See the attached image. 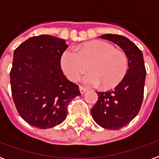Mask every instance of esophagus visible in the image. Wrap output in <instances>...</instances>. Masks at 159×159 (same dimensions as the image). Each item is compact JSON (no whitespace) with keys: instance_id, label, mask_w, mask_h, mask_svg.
<instances>
[{"instance_id":"obj_1","label":"esophagus","mask_w":159,"mask_h":159,"mask_svg":"<svg viewBox=\"0 0 159 159\" xmlns=\"http://www.w3.org/2000/svg\"><path fill=\"white\" fill-rule=\"evenodd\" d=\"M79 89H80V92H81V93H82V94H83V93H85V92L87 91L86 89H84V88H83V87H81V86L79 87Z\"/></svg>"}]
</instances>
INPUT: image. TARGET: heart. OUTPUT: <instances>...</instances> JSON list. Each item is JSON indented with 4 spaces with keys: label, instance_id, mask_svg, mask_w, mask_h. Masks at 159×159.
I'll return each mask as SVG.
<instances>
[{
    "label": "heart",
    "instance_id": "1",
    "mask_svg": "<svg viewBox=\"0 0 159 159\" xmlns=\"http://www.w3.org/2000/svg\"><path fill=\"white\" fill-rule=\"evenodd\" d=\"M60 65L63 71L70 81H76L86 69L89 72L82 77L86 86L105 89L117 86L126 76L129 59L122 51L105 41H93L78 47L76 50L68 48L62 53Z\"/></svg>",
    "mask_w": 159,
    "mask_h": 159
}]
</instances>
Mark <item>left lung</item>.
<instances>
[{"mask_svg":"<svg viewBox=\"0 0 159 159\" xmlns=\"http://www.w3.org/2000/svg\"><path fill=\"white\" fill-rule=\"evenodd\" d=\"M100 37L112 42L123 49L129 59V69L114 89L97 92L98 100L91 109V115L104 129H119L136 117L142 104L147 75L143 54L125 36L106 34Z\"/></svg>","mask_w":159,"mask_h":159,"instance_id":"left-lung-1","label":"left lung"}]
</instances>
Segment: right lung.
Segmentation results:
<instances>
[{"label": "right lung", "mask_w": 159, "mask_h": 159, "mask_svg": "<svg viewBox=\"0 0 159 159\" xmlns=\"http://www.w3.org/2000/svg\"><path fill=\"white\" fill-rule=\"evenodd\" d=\"M67 48L64 39L41 35L26 40L13 52L12 95L20 117L31 126L45 129L60 124L70 101L81 95L61 70Z\"/></svg>", "instance_id": "add662e5"}]
</instances>
